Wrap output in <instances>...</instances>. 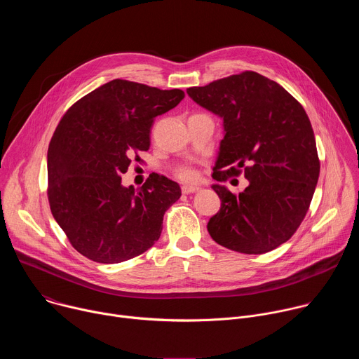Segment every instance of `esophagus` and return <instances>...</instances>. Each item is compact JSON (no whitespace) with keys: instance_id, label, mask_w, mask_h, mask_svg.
<instances>
[{"instance_id":"1","label":"esophagus","mask_w":359,"mask_h":359,"mask_svg":"<svg viewBox=\"0 0 359 359\" xmlns=\"http://www.w3.org/2000/svg\"><path fill=\"white\" fill-rule=\"evenodd\" d=\"M197 190H198L197 186H191V184H184V186H182V191H183L184 194L194 193V191H197Z\"/></svg>"}]
</instances>
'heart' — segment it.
Segmentation results:
<instances>
[{
    "label": "heart",
    "mask_w": 359,
    "mask_h": 359,
    "mask_svg": "<svg viewBox=\"0 0 359 359\" xmlns=\"http://www.w3.org/2000/svg\"><path fill=\"white\" fill-rule=\"evenodd\" d=\"M180 176L183 177V179H186V180H189V179H193V172L191 170H183L182 173H180Z\"/></svg>",
    "instance_id": "heart-1"
}]
</instances>
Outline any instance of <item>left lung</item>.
I'll return each instance as SVG.
<instances>
[{"instance_id": "1", "label": "left lung", "mask_w": 359, "mask_h": 359, "mask_svg": "<svg viewBox=\"0 0 359 359\" xmlns=\"http://www.w3.org/2000/svg\"><path fill=\"white\" fill-rule=\"evenodd\" d=\"M186 92L223 119L213 179L223 182L243 169L248 180L238 194L220 183L212 186L222 204L208 223L209 234L244 254L277 248L304 220L320 176L309 116L281 85L252 71Z\"/></svg>"}]
</instances>
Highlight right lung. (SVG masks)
I'll return each mask as SVG.
<instances>
[{"mask_svg": "<svg viewBox=\"0 0 359 359\" xmlns=\"http://www.w3.org/2000/svg\"><path fill=\"white\" fill-rule=\"evenodd\" d=\"M183 97L180 89L114 79L61 119L48 147L49 206L74 248L89 260L122 263L159 240L180 186L153 173L137 190L125 187L121 175L135 151L149 149L153 119Z\"/></svg>", "mask_w": 359, "mask_h": 359, "instance_id": "1", "label": "right lung"}]
</instances>
